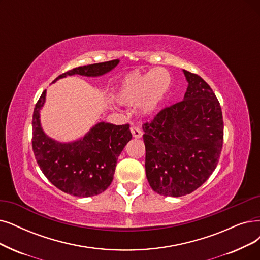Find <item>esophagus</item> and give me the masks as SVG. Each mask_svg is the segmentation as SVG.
Masks as SVG:
<instances>
[{
	"instance_id": "obj_1",
	"label": "esophagus",
	"mask_w": 260,
	"mask_h": 260,
	"mask_svg": "<svg viewBox=\"0 0 260 260\" xmlns=\"http://www.w3.org/2000/svg\"><path fill=\"white\" fill-rule=\"evenodd\" d=\"M130 131L132 133V137L136 139H141L143 137V131L138 127H131Z\"/></svg>"
}]
</instances>
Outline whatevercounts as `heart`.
I'll use <instances>...</instances> for the list:
<instances>
[{
    "label": "heart",
    "instance_id": "heart-1",
    "mask_svg": "<svg viewBox=\"0 0 260 260\" xmlns=\"http://www.w3.org/2000/svg\"><path fill=\"white\" fill-rule=\"evenodd\" d=\"M171 87V74L164 68L147 72L134 71L120 80L114 98L122 106L139 103L140 111L145 115H150L162 106Z\"/></svg>",
    "mask_w": 260,
    "mask_h": 260
}]
</instances>
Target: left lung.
<instances>
[{"label": "left lung", "instance_id": "1", "mask_svg": "<svg viewBox=\"0 0 260 260\" xmlns=\"http://www.w3.org/2000/svg\"><path fill=\"white\" fill-rule=\"evenodd\" d=\"M183 74L189 83L183 100L143 126L146 177L164 196L179 197L200 188L215 170L223 146L219 100L200 76Z\"/></svg>", "mask_w": 260, "mask_h": 260}]
</instances>
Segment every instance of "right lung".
Masks as SVG:
<instances>
[{"label":"right lung","instance_id":"1","mask_svg":"<svg viewBox=\"0 0 260 260\" xmlns=\"http://www.w3.org/2000/svg\"><path fill=\"white\" fill-rule=\"evenodd\" d=\"M119 63L114 59L71 69L54 81L67 76L100 77ZM44 90L33 113L32 146L41 172L57 189L78 197H89L106 191L113 180L117 160L132 139L129 124L101 121L82 139L60 143L49 138L41 128L39 113L46 101Z\"/></svg>","mask_w":260,"mask_h":260}]
</instances>
